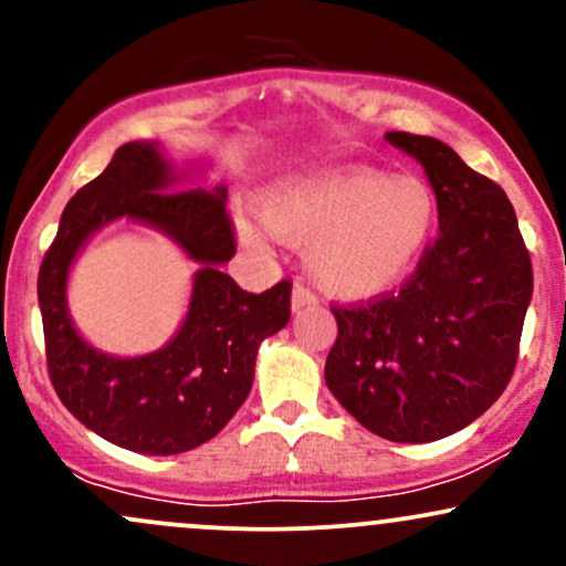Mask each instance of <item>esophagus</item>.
I'll use <instances>...</instances> for the list:
<instances>
[{
  "label": "esophagus",
  "mask_w": 566,
  "mask_h": 566,
  "mask_svg": "<svg viewBox=\"0 0 566 566\" xmlns=\"http://www.w3.org/2000/svg\"><path fill=\"white\" fill-rule=\"evenodd\" d=\"M314 303H316V295L305 287V284H295V287H292V311H301L305 305H314Z\"/></svg>",
  "instance_id": "esophagus-1"
}]
</instances>
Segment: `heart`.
<instances>
[{
    "mask_svg": "<svg viewBox=\"0 0 566 566\" xmlns=\"http://www.w3.org/2000/svg\"><path fill=\"white\" fill-rule=\"evenodd\" d=\"M261 212L279 237L308 244L311 274L329 295L367 301L420 261L439 207L426 180L346 167L276 186ZM268 230L250 218L239 223L244 244L258 250L271 242Z\"/></svg>",
    "mask_w": 566,
    "mask_h": 566,
    "instance_id": "b5f03b06",
    "label": "heart"
}]
</instances>
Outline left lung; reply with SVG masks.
<instances>
[{"label":"left lung","instance_id":"obj_1","mask_svg":"<svg viewBox=\"0 0 566 566\" xmlns=\"http://www.w3.org/2000/svg\"><path fill=\"white\" fill-rule=\"evenodd\" d=\"M386 140L426 167L439 237L396 290L333 305L337 340L324 380L367 431L423 444L473 423L509 386L532 261L495 180L428 135L386 133Z\"/></svg>","mask_w":566,"mask_h":566}]
</instances>
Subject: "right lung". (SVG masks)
<instances>
[{
	"label": "right lung",
	"mask_w": 566,
	"mask_h": 566,
	"mask_svg": "<svg viewBox=\"0 0 566 566\" xmlns=\"http://www.w3.org/2000/svg\"><path fill=\"white\" fill-rule=\"evenodd\" d=\"M116 217L172 235L202 269L185 327L165 349L116 360L87 347L65 311V276L78 247ZM237 237L226 188L178 186L157 143H125L108 167L71 197L39 269L44 354L57 399L97 437L143 454H178L210 441L244 405L263 337L290 322L292 282L247 292L220 263Z\"/></svg>",
	"instance_id": "add662e5"
}]
</instances>
